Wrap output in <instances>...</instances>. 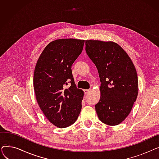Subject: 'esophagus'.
I'll return each mask as SVG.
<instances>
[{
	"mask_svg": "<svg viewBox=\"0 0 159 159\" xmlns=\"http://www.w3.org/2000/svg\"><path fill=\"white\" fill-rule=\"evenodd\" d=\"M84 91V93L87 95V94H88V93H89L91 92V89H85Z\"/></svg>",
	"mask_w": 159,
	"mask_h": 159,
	"instance_id": "1",
	"label": "esophagus"
}]
</instances>
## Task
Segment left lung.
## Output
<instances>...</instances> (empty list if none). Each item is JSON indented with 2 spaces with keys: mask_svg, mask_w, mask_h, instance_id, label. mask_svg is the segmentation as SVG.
<instances>
[{
  "mask_svg": "<svg viewBox=\"0 0 159 159\" xmlns=\"http://www.w3.org/2000/svg\"><path fill=\"white\" fill-rule=\"evenodd\" d=\"M86 52L95 64L101 98L95 104L99 120L109 126L121 123L130 113L138 95L137 73L131 58L113 42L86 40Z\"/></svg>",
  "mask_w": 159,
  "mask_h": 159,
  "instance_id": "obj_1",
  "label": "left lung"
}]
</instances>
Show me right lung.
Returning <instances> with one entry per match:
<instances>
[{"label": "right lung", "instance_id": "1", "mask_svg": "<svg viewBox=\"0 0 159 159\" xmlns=\"http://www.w3.org/2000/svg\"><path fill=\"white\" fill-rule=\"evenodd\" d=\"M84 40L58 39L50 43L37 62L33 87L37 101L46 117L58 128L77 120L84 91L75 84L71 66L80 55Z\"/></svg>", "mask_w": 159, "mask_h": 159}]
</instances>
